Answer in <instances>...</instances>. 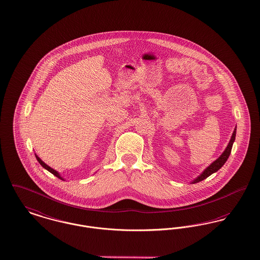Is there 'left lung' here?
Instances as JSON below:
<instances>
[{
	"mask_svg": "<svg viewBox=\"0 0 260 260\" xmlns=\"http://www.w3.org/2000/svg\"><path fill=\"white\" fill-rule=\"evenodd\" d=\"M236 131H237V128H235V131H234V133H233V135H232V138L230 139L229 144H228V146L226 147L225 151L222 153L221 156H220L218 159H216L211 165H209L207 168L205 169V170L202 172V174H200L199 177H198L197 179H194L191 183H197L201 182V181H203L204 179L208 178L210 175H212L213 173L217 172L219 169H221V167L226 163V161H227L228 158H229L230 154H231V151H232V147H233V143H234L235 138H236Z\"/></svg>",
	"mask_w": 260,
	"mask_h": 260,
	"instance_id": "left-lung-1",
	"label": "left lung"
}]
</instances>
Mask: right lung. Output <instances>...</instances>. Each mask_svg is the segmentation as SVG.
I'll return each mask as SVG.
<instances>
[{
  "instance_id": "1",
  "label": "right lung",
  "mask_w": 260,
  "mask_h": 260,
  "mask_svg": "<svg viewBox=\"0 0 260 260\" xmlns=\"http://www.w3.org/2000/svg\"><path fill=\"white\" fill-rule=\"evenodd\" d=\"M35 156H36V159H37V161L40 163V165H41L43 168L46 169L47 171H49L50 173H52V174H53L54 176H56L57 178H59V179H61V180H63V179L61 178V176H60V174H59V173H58L56 170H54V169H52L51 167H49V166H48L47 164H45V163H44V162H43V161H42V160H41V159H40V158H39V157H38L36 154H35Z\"/></svg>"
}]
</instances>
